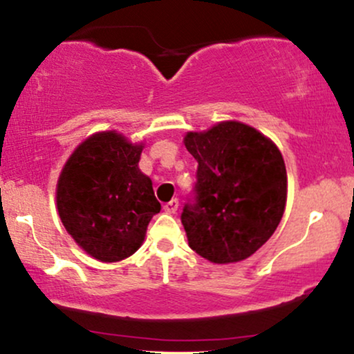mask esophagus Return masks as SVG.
I'll return each instance as SVG.
<instances>
[{
    "instance_id": "34e87169",
    "label": "esophagus",
    "mask_w": 354,
    "mask_h": 354,
    "mask_svg": "<svg viewBox=\"0 0 354 354\" xmlns=\"http://www.w3.org/2000/svg\"><path fill=\"white\" fill-rule=\"evenodd\" d=\"M178 205H180V203H178V200H171L169 203H166V205L163 206L165 213L174 214V213H176V209H178Z\"/></svg>"
}]
</instances>
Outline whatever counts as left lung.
I'll return each mask as SVG.
<instances>
[{"label": "left lung", "instance_id": "8db88e82", "mask_svg": "<svg viewBox=\"0 0 354 354\" xmlns=\"http://www.w3.org/2000/svg\"><path fill=\"white\" fill-rule=\"evenodd\" d=\"M183 143L198 161V201L181 214L189 248L216 265L250 258L283 218L288 176L281 151L234 120L188 131Z\"/></svg>", "mask_w": 354, "mask_h": 354}]
</instances>
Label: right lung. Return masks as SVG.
I'll return each instance as SVG.
<instances>
[{
  "label": "right lung",
  "mask_w": 354,
  "mask_h": 354,
  "mask_svg": "<svg viewBox=\"0 0 354 354\" xmlns=\"http://www.w3.org/2000/svg\"><path fill=\"white\" fill-rule=\"evenodd\" d=\"M145 143L109 129L88 136L61 169L56 208L64 230L84 253L103 263L128 258L143 245L161 205L141 171Z\"/></svg>",
  "instance_id": "1"
}]
</instances>
